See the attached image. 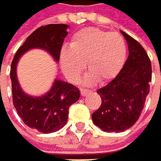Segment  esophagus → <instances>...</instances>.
<instances>
[{"mask_svg": "<svg viewBox=\"0 0 161 161\" xmlns=\"http://www.w3.org/2000/svg\"><path fill=\"white\" fill-rule=\"evenodd\" d=\"M80 92H81V95H82V96H86L87 94L90 93V91H89V90H84V89H82Z\"/></svg>", "mask_w": 161, "mask_h": 161, "instance_id": "obj_1", "label": "esophagus"}]
</instances>
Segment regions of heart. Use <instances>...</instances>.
<instances>
[{"label": "heart", "mask_w": 161, "mask_h": 161, "mask_svg": "<svg viewBox=\"0 0 161 161\" xmlns=\"http://www.w3.org/2000/svg\"><path fill=\"white\" fill-rule=\"evenodd\" d=\"M69 48L60 52V65L69 81L76 83L81 76L85 62L92 72L86 82L92 84L96 79L105 82L115 77L123 68L127 47L122 36L94 27L75 33Z\"/></svg>", "instance_id": "heart-1"}]
</instances>
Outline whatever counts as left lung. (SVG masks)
Instances as JSON below:
<instances>
[{
    "instance_id": "obj_1",
    "label": "left lung",
    "mask_w": 161,
    "mask_h": 161,
    "mask_svg": "<svg viewBox=\"0 0 161 161\" xmlns=\"http://www.w3.org/2000/svg\"><path fill=\"white\" fill-rule=\"evenodd\" d=\"M128 43L129 55L123 69L97 93L100 108L92 113L95 125L106 132H123L136 124L150 91L152 66L143 47L121 31Z\"/></svg>"
}]
</instances>
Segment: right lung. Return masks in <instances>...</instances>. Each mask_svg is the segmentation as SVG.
Returning a JSON list of instances; mask_svg holds the SVG:
<instances>
[{
    "label": "right lung",
    "mask_w": 161,
    "mask_h": 161,
    "mask_svg": "<svg viewBox=\"0 0 161 161\" xmlns=\"http://www.w3.org/2000/svg\"><path fill=\"white\" fill-rule=\"evenodd\" d=\"M67 24H48L35 30L18 49L10 70L12 98L14 107L23 123L40 133L48 134L61 129L68 121L69 107L77 102L80 92L75 86L55 79L52 89L46 94L33 97L20 88L16 73L19 57L28 50L40 48L47 51L55 61L59 60Z\"/></svg>",
    "instance_id": "add662e5"
}]
</instances>
